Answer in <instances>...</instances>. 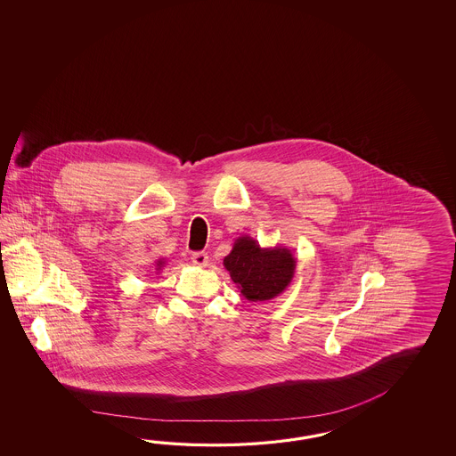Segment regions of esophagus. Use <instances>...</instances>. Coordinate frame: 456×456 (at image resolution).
Returning <instances> with one entry per match:
<instances>
[{"label": "esophagus", "instance_id": "obj_1", "mask_svg": "<svg viewBox=\"0 0 456 456\" xmlns=\"http://www.w3.org/2000/svg\"><path fill=\"white\" fill-rule=\"evenodd\" d=\"M191 259H192V264L197 265V267H205V265L208 264V256H207V252H194Z\"/></svg>", "mask_w": 456, "mask_h": 456}]
</instances>
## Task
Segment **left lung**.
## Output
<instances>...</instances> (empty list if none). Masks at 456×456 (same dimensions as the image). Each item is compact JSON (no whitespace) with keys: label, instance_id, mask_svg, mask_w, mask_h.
Returning a JSON list of instances; mask_svg holds the SVG:
<instances>
[{"label":"left lung","instance_id":"left-lung-1","mask_svg":"<svg viewBox=\"0 0 456 456\" xmlns=\"http://www.w3.org/2000/svg\"><path fill=\"white\" fill-rule=\"evenodd\" d=\"M224 265L246 300L269 301L290 285L297 259L289 248H261L259 242L244 234L234 240Z\"/></svg>","mask_w":456,"mask_h":456}]
</instances>
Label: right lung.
<instances>
[{
	"instance_id": "obj_1",
	"label": "right lung",
	"mask_w": 456,
	"mask_h": 456,
	"mask_svg": "<svg viewBox=\"0 0 456 456\" xmlns=\"http://www.w3.org/2000/svg\"><path fill=\"white\" fill-rule=\"evenodd\" d=\"M156 264V272L161 271V267H165L166 261L165 259H158V261L155 262Z\"/></svg>"
}]
</instances>
